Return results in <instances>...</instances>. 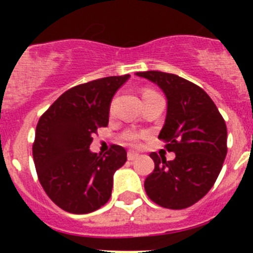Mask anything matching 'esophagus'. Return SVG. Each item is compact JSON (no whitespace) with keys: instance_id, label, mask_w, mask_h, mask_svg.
Listing matches in <instances>:
<instances>
[{"instance_id":"34e87169","label":"esophagus","mask_w":253,"mask_h":253,"mask_svg":"<svg viewBox=\"0 0 253 253\" xmlns=\"http://www.w3.org/2000/svg\"><path fill=\"white\" fill-rule=\"evenodd\" d=\"M138 156H139V154L138 152H135V151H128V154H127V159H128V160H131V162H132V160H135V159H138Z\"/></svg>"}]
</instances>
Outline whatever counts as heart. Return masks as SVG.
Segmentation results:
<instances>
[{
	"label": "heart",
	"mask_w": 253,
	"mask_h": 253,
	"mask_svg": "<svg viewBox=\"0 0 253 253\" xmlns=\"http://www.w3.org/2000/svg\"><path fill=\"white\" fill-rule=\"evenodd\" d=\"M151 91H154V90H150V89H147V90L143 91V94H147V93H151Z\"/></svg>",
	"instance_id": "heart-1"
}]
</instances>
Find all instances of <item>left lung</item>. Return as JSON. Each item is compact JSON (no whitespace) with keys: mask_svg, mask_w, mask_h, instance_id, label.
I'll list each match as a JSON object with an SVG mask.
<instances>
[{"mask_svg":"<svg viewBox=\"0 0 253 253\" xmlns=\"http://www.w3.org/2000/svg\"><path fill=\"white\" fill-rule=\"evenodd\" d=\"M136 76L158 85L167 97L166 123L159 139L176 158L150 155L154 172L144 181L147 196L166 209L192 206L208 194L227 155V127L215 103L198 85L172 73L147 71Z\"/></svg>","mask_w":253,"mask_h":253,"instance_id":"1","label":"left lung"}]
</instances>
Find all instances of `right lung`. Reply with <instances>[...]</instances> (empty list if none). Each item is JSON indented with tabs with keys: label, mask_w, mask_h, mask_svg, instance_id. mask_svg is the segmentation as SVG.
I'll return each mask as SVG.
<instances>
[{
	"label": "right lung",
	"mask_w": 253,
	"mask_h": 253,
	"mask_svg": "<svg viewBox=\"0 0 253 253\" xmlns=\"http://www.w3.org/2000/svg\"><path fill=\"white\" fill-rule=\"evenodd\" d=\"M128 79L103 77L71 87L38 122L33 144L38 178L65 211L87 214L110 198L113 176L126 163V150L113 144L101 156L89 147L97 128L107 126L111 99Z\"/></svg>",
	"instance_id": "right-lung-1"
}]
</instances>
